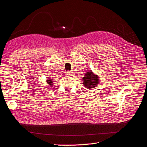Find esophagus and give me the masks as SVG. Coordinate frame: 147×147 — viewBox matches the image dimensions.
Listing matches in <instances>:
<instances>
[{
    "instance_id": "1",
    "label": "esophagus",
    "mask_w": 147,
    "mask_h": 147,
    "mask_svg": "<svg viewBox=\"0 0 147 147\" xmlns=\"http://www.w3.org/2000/svg\"><path fill=\"white\" fill-rule=\"evenodd\" d=\"M65 74H66V75H72V72L70 71H67V72H66Z\"/></svg>"
}]
</instances>
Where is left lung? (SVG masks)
Wrapping results in <instances>:
<instances>
[{
  "instance_id": "8db88e82",
  "label": "left lung",
  "mask_w": 147,
  "mask_h": 147,
  "mask_svg": "<svg viewBox=\"0 0 147 147\" xmlns=\"http://www.w3.org/2000/svg\"><path fill=\"white\" fill-rule=\"evenodd\" d=\"M84 87L88 89H92L99 84V79L98 75L93 74L92 70L85 74L84 77L82 79Z\"/></svg>"
}]
</instances>
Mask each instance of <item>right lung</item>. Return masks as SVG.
I'll return each mask as SVG.
<instances>
[{
  "label": "right lung",
  "instance_id": "1",
  "mask_svg": "<svg viewBox=\"0 0 147 147\" xmlns=\"http://www.w3.org/2000/svg\"><path fill=\"white\" fill-rule=\"evenodd\" d=\"M46 82L49 86H53V81H52V80L48 78V79L46 80Z\"/></svg>",
  "mask_w": 147,
  "mask_h": 147
}]
</instances>
